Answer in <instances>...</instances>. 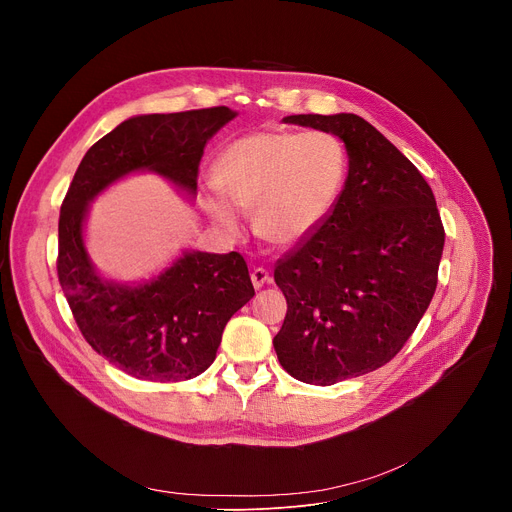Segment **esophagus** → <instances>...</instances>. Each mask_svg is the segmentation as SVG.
I'll return each mask as SVG.
<instances>
[{"label": "esophagus", "instance_id": "34e87169", "mask_svg": "<svg viewBox=\"0 0 512 512\" xmlns=\"http://www.w3.org/2000/svg\"><path fill=\"white\" fill-rule=\"evenodd\" d=\"M251 281H253V287H255V289H259V287H263L265 283H269V281H271V275H269V271H267V269H263V267H255V269L251 271Z\"/></svg>", "mask_w": 512, "mask_h": 512}]
</instances>
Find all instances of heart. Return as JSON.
Wrapping results in <instances>:
<instances>
[{
	"label": "heart",
	"mask_w": 512,
	"mask_h": 512,
	"mask_svg": "<svg viewBox=\"0 0 512 512\" xmlns=\"http://www.w3.org/2000/svg\"><path fill=\"white\" fill-rule=\"evenodd\" d=\"M346 180V150L324 131H253L216 156L204 208L227 233H239V210H253V231L277 247L296 245L336 206ZM228 201L225 203L224 200Z\"/></svg>",
	"instance_id": "1"
}]
</instances>
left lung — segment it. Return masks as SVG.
<instances>
[{"instance_id":"1","label":"left lung","mask_w":512,"mask_h":512,"mask_svg":"<svg viewBox=\"0 0 512 512\" xmlns=\"http://www.w3.org/2000/svg\"><path fill=\"white\" fill-rule=\"evenodd\" d=\"M283 121L338 135L348 154L336 206L273 271L287 300L273 338L281 367L328 387L381 369L403 348L435 294L446 233L425 178L369 121Z\"/></svg>"}]
</instances>
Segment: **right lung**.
Wrapping results in <instances>:
<instances>
[{"instance_id": "1", "label": "right lung", "mask_w": 512, "mask_h": 512, "mask_svg": "<svg viewBox=\"0 0 512 512\" xmlns=\"http://www.w3.org/2000/svg\"><path fill=\"white\" fill-rule=\"evenodd\" d=\"M235 117L229 107L131 117L91 145L62 200L56 269L72 316L93 350L135 379L176 383L204 373L255 289L237 251H186L137 285L103 279L83 241L89 202L139 170L194 196L206 141Z\"/></svg>"}]
</instances>
